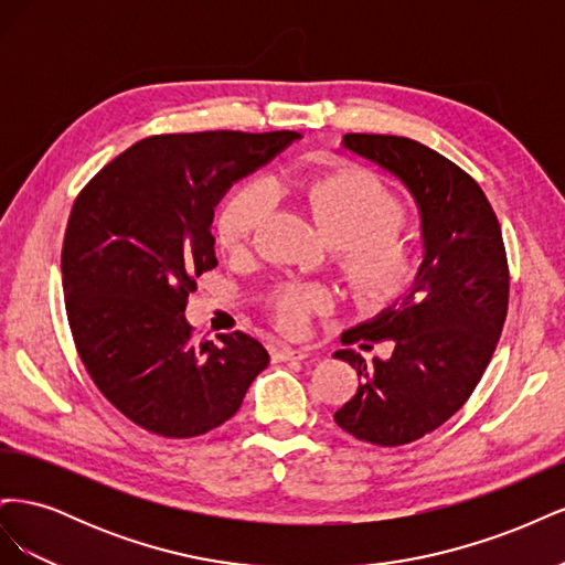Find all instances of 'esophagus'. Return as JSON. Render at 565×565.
I'll return each mask as SVG.
<instances>
[{
	"mask_svg": "<svg viewBox=\"0 0 565 565\" xmlns=\"http://www.w3.org/2000/svg\"><path fill=\"white\" fill-rule=\"evenodd\" d=\"M273 361H303L309 358V349H292V347H278L270 351Z\"/></svg>",
	"mask_w": 565,
	"mask_h": 565,
	"instance_id": "obj_1",
	"label": "esophagus"
}]
</instances>
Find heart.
I'll use <instances>...</instances> for the list:
<instances>
[{
    "label": "heart",
    "instance_id": "b5f03b06",
    "mask_svg": "<svg viewBox=\"0 0 565 565\" xmlns=\"http://www.w3.org/2000/svg\"><path fill=\"white\" fill-rule=\"evenodd\" d=\"M301 198L324 235L341 252V270L358 301L384 306L417 287L424 249L396 221L403 204L396 193L367 169H337L303 181ZM276 207V191L266 181H249L224 202L218 235L231 249L249 247ZM332 297L320 285H282L270 297L280 330L299 334L311 313L330 309Z\"/></svg>",
    "mask_w": 565,
    "mask_h": 565
}]
</instances>
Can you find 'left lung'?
Returning a JSON list of instances; mask_svg holds the SVG:
<instances>
[{
  "mask_svg": "<svg viewBox=\"0 0 565 565\" xmlns=\"http://www.w3.org/2000/svg\"><path fill=\"white\" fill-rule=\"evenodd\" d=\"M341 148L403 183L419 214L424 273L413 292L341 334L334 358L358 372L334 422L358 440L396 448L431 434L467 403L498 347L509 268L500 221L467 172L405 136L347 134ZM391 340L367 362L358 343Z\"/></svg>",
  "mask_w": 565,
  "mask_h": 565,
  "instance_id": "8db88e82",
  "label": "left lung"
}]
</instances>
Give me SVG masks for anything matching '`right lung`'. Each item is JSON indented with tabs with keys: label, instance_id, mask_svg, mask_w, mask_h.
Segmentation results:
<instances>
[{
	"label": "right lung",
	"instance_id": "obj_1",
	"mask_svg": "<svg viewBox=\"0 0 565 565\" xmlns=\"http://www.w3.org/2000/svg\"><path fill=\"white\" fill-rule=\"evenodd\" d=\"M299 131L150 136L87 183L67 218L61 270L67 322L98 391L164 438L231 419L268 365L245 332L195 339L188 295L216 266L214 207Z\"/></svg>",
	"mask_w": 565,
	"mask_h": 565
}]
</instances>
